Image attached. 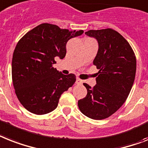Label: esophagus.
Returning a JSON list of instances; mask_svg holds the SVG:
<instances>
[{
  "mask_svg": "<svg viewBox=\"0 0 148 148\" xmlns=\"http://www.w3.org/2000/svg\"><path fill=\"white\" fill-rule=\"evenodd\" d=\"M76 84H83V80H80V79H79V78H77Z\"/></svg>",
  "mask_w": 148,
  "mask_h": 148,
  "instance_id": "obj_1",
  "label": "esophagus"
}]
</instances>
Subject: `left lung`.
I'll use <instances>...</instances> for the list:
<instances>
[{
	"mask_svg": "<svg viewBox=\"0 0 148 148\" xmlns=\"http://www.w3.org/2000/svg\"><path fill=\"white\" fill-rule=\"evenodd\" d=\"M85 34L98 42L93 64L99 71L93 88L84 84L87 94L78 100V107L92 119H104L125 102L134 84L136 58L127 40L112 29L89 30Z\"/></svg>",
	"mask_w": 148,
	"mask_h": 148,
	"instance_id": "left-lung-1",
	"label": "left lung"
}]
</instances>
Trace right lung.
<instances>
[{
    "instance_id": "right-lung-1",
    "label": "right lung",
    "mask_w": 148,
    "mask_h": 148,
    "mask_svg": "<svg viewBox=\"0 0 148 148\" xmlns=\"http://www.w3.org/2000/svg\"><path fill=\"white\" fill-rule=\"evenodd\" d=\"M83 30L69 31L56 25L40 24L18 42L12 59V80L19 101L29 112L44 115L56 109L61 95L76 81L53 68L63 59L69 39Z\"/></svg>"
}]
</instances>
